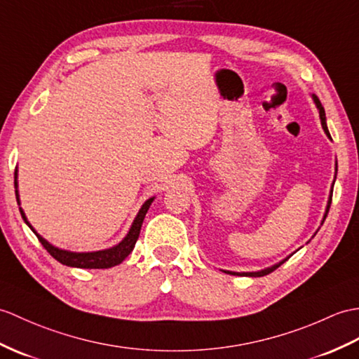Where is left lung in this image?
I'll return each mask as SVG.
<instances>
[{"instance_id": "1", "label": "left lung", "mask_w": 359, "mask_h": 359, "mask_svg": "<svg viewBox=\"0 0 359 359\" xmlns=\"http://www.w3.org/2000/svg\"><path fill=\"white\" fill-rule=\"evenodd\" d=\"M312 99H313V102H315V105H316V108H318V111H320V119H321V125H323V130H324V133H326V136L332 140V137H330V133H329V130H327V123H326V113H324V108H323V105H321V102H320V99L316 97L315 95H312ZM337 171H338V165L335 163V179H337ZM333 183H335V180H333ZM333 183H332V189H330V194H329V200H327V206H326V212H324V215H323V220H321V224L324 223V220H326V217H327V212H329V208H330V203H332V193H333ZM316 232H318V229H316ZM315 232V234H316ZM315 234H313V237H315ZM292 257V254H290L289 257H286V258H283L281 262H278V263H275V264H272V266H269V268H266V269H262V271H255V272H232V271H223V272H226V273H231V275H243V277H263V275H268V273H271V272H273L275 269L277 268H280V266L285 263V262H287L289 258Z\"/></svg>"}]
</instances>
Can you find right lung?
<instances>
[{
  "mask_svg": "<svg viewBox=\"0 0 359 359\" xmlns=\"http://www.w3.org/2000/svg\"><path fill=\"white\" fill-rule=\"evenodd\" d=\"M15 194H16V202H18V205H21L20 194H18V168H15ZM153 200H154V197H149L147 202L142 205V208L136 215V219L131 223L128 234L122 238V241H119L118 245H114L111 248L102 249V251H95V252H73V251H67V249H60V248L53 246L52 243H48L46 238L41 237L35 229H33V226L26 217V214H24V211H22V208H20V212H21L22 220L26 222V224L33 232H35L38 240L41 241V245L47 249V252L52 255L55 260H57L65 266H70V268L107 269V268H113V266L121 264L125 258L131 254L133 249H135V245H136V241L140 234L142 223H144L145 214L148 212L149 205L153 203Z\"/></svg>",
  "mask_w": 359,
  "mask_h": 359,
  "instance_id": "obj_1",
  "label": "right lung"
}]
</instances>
